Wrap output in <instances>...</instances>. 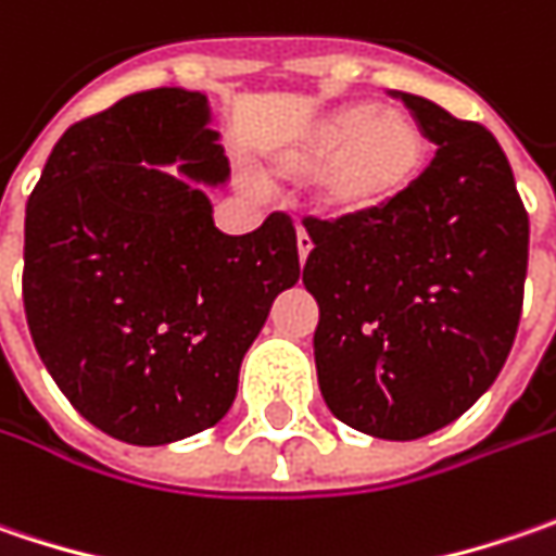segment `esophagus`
Segmentation results:
<instances>
[{"label": "esophagus", "instance_id": "obj_1", "mask_svg": "<svg viewBox=\"0 0 556 556\" xmlns=\"http://www.w3.org/2000/svg\"><path fill=\"white\" fill-rule=\"evenodd\" d=\"M311 249H314V242H311V236H307V230L304 227H299V261H307V254H311Z\"/></svg>", "mask_w": 556, "mask_h": 556}]
</instances>
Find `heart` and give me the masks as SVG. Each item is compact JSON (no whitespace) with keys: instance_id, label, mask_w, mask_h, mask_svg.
<instances>
[{"instance_id":"1","label":"heart","mask_w":556,"mask_h":556,"mask_svg":"<svg viewBox=\"0 0 556 556\" xmlns=\"http://www.w3.org/2000/svg\"><path fill=\"white\" fill-rule=\"evenodd\" d=\"M426 164L420 124L395 109L351 102L326 111L277 161L282 177H317V205L329 217L382 214L410 192Z\"/></svg>"}]
</instances>
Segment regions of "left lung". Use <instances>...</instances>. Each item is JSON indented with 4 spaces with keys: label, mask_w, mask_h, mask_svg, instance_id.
<instances>
[{
    "label": "left lung",
    "mask_w": 556,
    "mask_h": 556,
    "mask_svg": "<svg viewBox=\"0 0 556 556\" xmlns=\"http://www.w3.org/2000/svg\"><path fill=\"white\" fill-rule=\"evenodd\" d=\"M404 102L435 155L410 192L361 220H314L304 289L320 304L314 361L351 429L410 442L470 410L510 354L529 214L497 139L435 102Z\"/></svg>",
    "instance_id": "8db88e82"
}]
</instances>
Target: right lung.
<instances>
[{
  "label": "right lung",
  "instance_id": "right-lung-1",
  "mask_svg": "<svg viewBox=\"0 0 556 556\" xmlns=\"http://www.w3.org/2000/svg\"><path fill=\"white\" fill-rule=\"evenodd\" d=\"M192 180L230 167L207 99L134 92L67 127L27 199L24 314L39 357L86 420L167 445L230 410L270 304L302 277L289 214L245 236L214 227Z\"/></svg>",
  "mask_w": 556,
  "mask_h": 556
}]
</instances>
